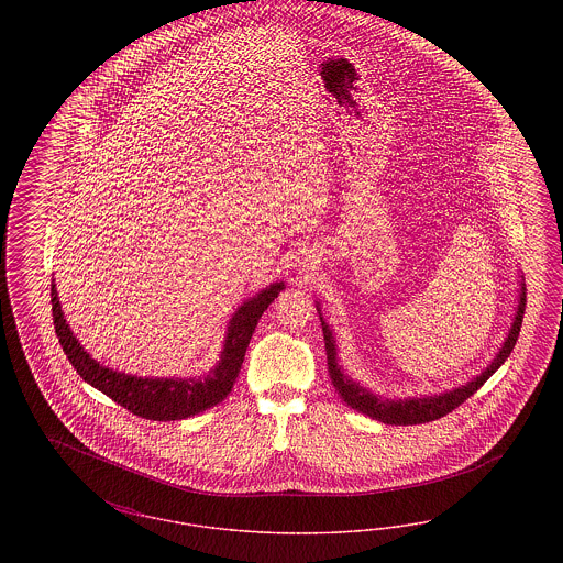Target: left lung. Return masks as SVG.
I'll return each mask as SVG.
<instances>
[{"mask_svg":"<svg viewBox=\"0 0 563 563\" xmlns=\"http://www.w3.org/2000/svg\"><path fill=\"white\" fill-rule=\"evenodd\" d=\"M317 310L321 317L322 335H324V350H327V369L331 384L335 386L338 395L342 397V401L350 405L352 409L374 418L377 422L384 424H395V427H407V424H424L439 420L441 416L450 413L460 402L466 401L468 397H473L483 384L500 369V365L509 358L510 350L515 349V342L519 338L521 331V321H523V310H526V283L523 276L519 278V297H517V308L512 314L509 333L503 342V346L496 352V356L489 361V365L483 369L482 374L475 375L471 382L455 386L452 390H443L439 395H416V397H407V399H390V397H382L374 390H369L367 386H363L361 382L352 379L346 369L340 365V356H338V342H335V331L329 322L322 319L321 301H317Z\"/></svg>","mask_w":563,"mask_h":563,"instance_id":"obj_1","label":"left lung"}]
</instances>
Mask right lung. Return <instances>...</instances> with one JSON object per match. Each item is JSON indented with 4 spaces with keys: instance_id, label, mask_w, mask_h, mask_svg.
Instances as JSON below:
<instances>
[{
    "instance_id": "right-lung-1",
    "label": "right lung",
    "mask_w": 563,
    "mask_h": 563,
    "mask_svg": "<svg viewBox=\"0 0 563 563\" xmlns=\"http://www.w3.org/2000/svg\"><path fill=\"white\" fill-rule=\"evenodd\" d=\"M285 289L283 280L269 283L260 294L244 299L239 310L232 314L225 329L223 349L219 361L202 375L191 377H143V375L124 374L101 365L92 358L76 333L71 331L69 322L65 321V312L60 308L56 285L53 280V321L56 338L65 350L69 363L80 374L84 382L108 395L109 399L126 407L134 416L145 420H186L217 402L223 401L241 372L244 352L251 342V335L257 327L262 314L268 310L274 297Z\"/></svg>"
}]
</instances>
